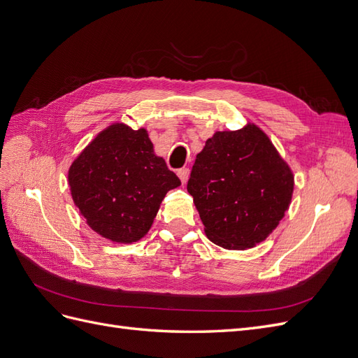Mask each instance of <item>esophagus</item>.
Wrapping results in <instances>:
<instances>
[{
  "label": "esophagus",
  "mask_w": 358,
  "mask_h": 358,
  "mask_svg": "<svg viewBox=\"0 0 358 358\" xmlns=\"http://www.w3.org/2000/svg\"><path fill=\"white\" fill-rule=\"evenodd\" d=\"M178 176L180 179L182 183H187L188 178H189V169L188 167H183V169H179L178 170Z\"/></svg>",
  "instance_id": "esophagus-1"
}]
</instances>
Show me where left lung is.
Segmentation results:
<instances>
[{"label":"left lung","mask_w":358,"mask_h":358,"mask_svg":"<svg viewBox=\"0 0 358 358\" xmlns=\"http://www.w3.org/2000/svg\"><path fill=\"white\" fill-rule=\"evenodd\" d=\"M292 188L291 169L254 124L215 133L197 155L187 185L206 236L227 249L263 242L284 218Z\"/></svg>","instance_id":"1"}]
</instances>
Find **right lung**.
I'll list each match as a JSON object with an SVG mask.
<instances>
[{
    "mask_svg": "<svg viewBox=\"0 0 358 358\" xmlns=\"http://www.w3.org/2000/svg\"><path fill=\"white\" fill-rule=\"evenodd\" d=\"M71 197L94 231L117 243L142 239L166 194L180 185L154 154L143 128L113 124L96 136L69 170Z\"/></svg>",
    "mask_w": 358,
    "mask_h": 358,
    "instance_id": "1",
    "label": "right lung"
}]
</instances>
